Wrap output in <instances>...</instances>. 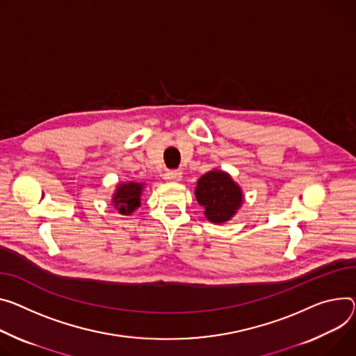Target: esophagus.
I'll return each mask as SVG.
<instances>
[{
    "label": "esophagus",
    "instance_id": "obj_1",
    "mask_svg": "<svg viewBox=\"0 0 356 356\" xmlns=\"http://www.w3.org/2000/svg\"><path fill=\"white\" fill-rule=\"evenodd\" d=\"M183 173L181 172H179V170H173V172H168L166 173V176H165V179L168 180V181H180L181 180V176Z\"/></svg>",
    "mask_w": 356,
    "mask_h": 356
}]
</instances>
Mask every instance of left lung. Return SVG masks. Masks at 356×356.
Returning a JSON list of instances; mask_svg holds the SVG:
<instances>
[{
  "instance_id": "left-lung-1",
  "label": "left lung",
  "mask_w": 356,
  "mask_h": 356,
  "mask_svg": "<svg viewBox=\"0 0 356 356\" xmlns=\"http://www.w3.org/2000/svg\"><path fill=\"white\" fill-rule=\"evenodd\" d=\"M197 203L204 207V216L210 222L222 224L232 220L244 202L238 183L224 170L213 169L203 175L196 184Z\"/></svg>"
}]
</instances>
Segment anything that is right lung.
Listing matches in <instances>:
<instances>
[{"instance_id": "1", "label": "right lung", "mask_w": 356, "mask_h": 356, "mask_svg": "<svg viewBox=\"0 0 356 356\" xmlns=\"http://www.w3.org/2000/svg\"><path fill=\"white\" fill-rule=\"evenodd\" d=\"M145 187V183L138 181L118 183L112 195L113 207L123 216H131L135 210H138V207H140L142 193Z\"/></svg>"}]
</instances>
